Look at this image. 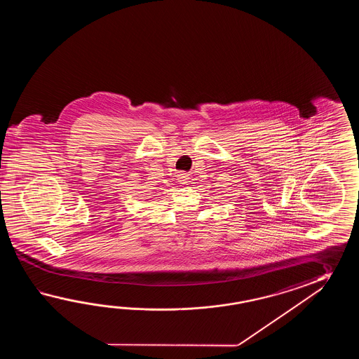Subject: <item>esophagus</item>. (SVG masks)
<instances>
[{
	"instance_id": "1",
	"label": "esophagus",
	"mask_w": 359,
	"mask_h": 359,
	"mask_svg": "<svg viewBox=\"0 0 359 359\" xmlns=\"http://www.w3.org/2000/svg\"><path fill=\"white\" fill-rule=\"evenodd\" d=\"M178 180H180V182L182 183V184H186V183L189 182V175L187 173H180L178 175Z\"/></svg>"
}]
</instances>
